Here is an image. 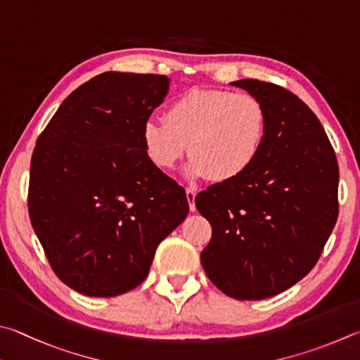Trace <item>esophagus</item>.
Masks as SVG:
<instances>
[{"instance_id":"1","label":"esophagus","mask_w":360,"mask_h":360,"mask_svg":"<svg viewBox=\"0 0 360 360\" xmlns=\"http://www.w3.org/2000/svg\"><path fill=\"white\" fill-rule=\"evenodd\" d=\"M186 195H187V201H188V207H191V211L193 212L195 209V197H197V191H195V188H186Z\"/></svg>"}]
</instances>
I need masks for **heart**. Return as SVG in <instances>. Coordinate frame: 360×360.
Returning a JSON list of instances; mask_svg holds the SVG:
<instances>
[{"label":"heart","instance_id":"obj_1","mask_svg":"<svg viewBox=\"0 0 360 360\" xmlns=\"http://www.w3.org/2000/svg\"><path fill=\"white\" fill-rule=\"evenodd\" d=\"M267 135V112L252 94L228 89L192 88L169 103L165 116L141 126L148 160L169 172L184 158L188 145V179L209 176L234 181L258 160Z\"/></svg>","mask_w":360,"mask_h":360}]
</instances>
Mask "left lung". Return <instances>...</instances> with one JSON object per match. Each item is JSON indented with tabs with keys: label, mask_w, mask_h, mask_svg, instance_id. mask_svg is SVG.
Wrapping results in <instances>:
<instances>
[{
	"label": "left lung",
	"mask_w": 360,
	"mask_h": 360,
	"mask_svg": "<svg viewBox=\"0 0 360 360\" xmlns=\"http://www.w3.org/2000/svg\"><path fill=\"white\" fill-rule=\"evenodd\" d=\"M231 84L263 102L267 135L247 173L195 197L212 226L201 264L226 296L259 300L316 264L338 215V165L321 122L297 96L253 78Z\"/></svg>",
	"instance_id": "1"
}]
</instances>
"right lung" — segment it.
I'll return each instance as SVG.
<instances>
[{"mask_svg": "<svg viewBox=\"0 0 360 360\" xmlns=\"http://www.w3.org/2000/svg\"><path fill=\"white\" fill-rule=\"evenodd\" d=\"M168 89L165 75L103 72L68 96L37 139L31 224L56 276L84 296L139 286L187 217L186 191L141 145L143 122Z\"/></svg>", "mask_w": 360, "mask_h": 360, "instance_id": "obj_1", "label": "right lung"}]
</instances>
